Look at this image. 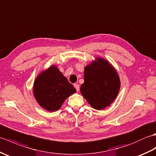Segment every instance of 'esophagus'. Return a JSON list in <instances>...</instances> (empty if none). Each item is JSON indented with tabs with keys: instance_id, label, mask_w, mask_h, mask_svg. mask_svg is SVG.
<instances>
[{
	"instance_id": "obj_1",
	"label": "esophagus",
	"mask_w": 156,
	"mask_h": 156,
	"mask_svg": "<svg viewBox=\"0 0 156 156\" xmlns=\"http://www.w3.org/2000/svg\"><path fill=\"white\" fill-rule=\"evenodd\" d=\"M74 87H75V88L76 89V90H77V91H79V84L75 83V84H74Z\"/></svg>"
}]
</instances>
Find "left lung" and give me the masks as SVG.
<instances>
[{"mask_svg":"<svg viewBox=\"0 0 156 156\" xmlns=\"http://www.w3.org/2000/svg\"><path fill=\"white\" fill-rule=\"evenodd\" d=\"M86 66L81 93L93 108L101 110L112 103L118 94L120 80L117 71L109 62L97 58Z\"/></svg>","mask_w":156,"mask_h":156,"instance_id":"1","label":"left lung"}]
</instances>
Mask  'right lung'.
<instances>
[{"instance_id":"right-lung-1","label":"right lung","mask_w":156,"mask_h":156,"mask_svg":"<svg viewBox=\"0 0 156 156\" xmlns=\"http://www.w3.org/2000/svg\"><path fill=\"white\" fill-rule=\"evenodd\" d=\"M75 92V88L55 66L41 73L34 83V98L49 112L58 110L65 100Z\"/></svg>"}]
</instances>
